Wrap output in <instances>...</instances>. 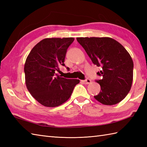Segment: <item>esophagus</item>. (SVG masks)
I'll use <instances>...</instances> for the list:
<instances>
[{
	"mask_svg": "<svg viewBox=\"0 0 147 147\" xmlns=\"http://www.w3.org/2000/svg\"><path fill=\"white\" fill-rule=\"evenodd\" d=\"M82 82L85 84H89V83H90L92 82V81H91V80L89 79V78H86V80L82 81Z\"/></svg>",
	"mask_w": 147,
	"mask_h": 147,
	"instance_id": "1",
	"label": "esophagus"
}]
</instances>
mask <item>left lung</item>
<instances>
[{
  "label": "left lung",
  "mask_w": 147,
  "mask_h": 147,
  "mask_svg": "<svg viewBox=\"0 0 147 147\" xmlns=\"http://www.w3.org/2000/svg\"><path fill=\"white\" fill-rule=\"evenodd\" d=\"M77 41L96 66L101 80H96L101 90L94 98L102 104L112 105L126 97L131 88L133 62L121 43L109 37H80Z\"/></svg>",
  "instance_id": "left-lung-1"
}]
</instances>
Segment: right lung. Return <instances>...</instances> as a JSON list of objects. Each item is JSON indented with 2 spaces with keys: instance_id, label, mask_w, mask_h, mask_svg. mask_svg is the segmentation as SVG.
<instances>
[{
  "instance_id": "obj_1",
  "label": "right lung",
  "mask_w": 147,
  "mask_h": 147,
  "mask_svg": "<svg viewBox=\"0 0 147 147\" xmlns=\"http://www.w3.org/2000/svg\"><path fill=\"white\" fill-rule=\"evenodd\" d=\"M74 38H52L41 40L28 55L24 64L27 89L40 104L57 107L69 98L79 80L66 79L56 73Z\"/></svg>"
}]
</instances>
